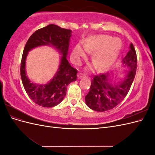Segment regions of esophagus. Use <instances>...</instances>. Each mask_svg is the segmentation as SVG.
<instances>
[{"mask_svg": "<svg viewBox=\"0 0 155 155\" xmlns=\"http://www.w3.org/2000/svg\"><path fill=\"white\" fill-rule=\"evenodd\" d=\"M86 76L85 74H84L83 73H82V72H79V73H78V78H83V77H85Z\"/></svg>", "mask_w": 155, "mask_h": 155, "instance_id": "1", "label": "esophagus"}]
</instances>
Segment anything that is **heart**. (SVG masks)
I'll return each mask as SVG.
<instances>
[{
  "label": "heart",
  "mask_w": 155,
  "mask_h": 155,
  "mask_svg": "<svg viewBox=\"0 0 155 155\" xmlns=\"http://www.w3.org/2000/svg\"><path fill=\"white\" fill-rule=\"evenodd\" d=\"M122 47V43L119 38H114L107 35H97L88 38L85 46L78 43L72 51L73 58L76 62L80 61L81 58L85 56L87 50L95 51L92 61L99 70L110 67L114 63Z\"/></svg>",
  "instance_id": "heart-1"
}]
</instances>
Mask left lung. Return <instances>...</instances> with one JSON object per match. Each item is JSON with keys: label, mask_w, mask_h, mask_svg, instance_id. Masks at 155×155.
I'll use <instances>...</instances> for the list:
<instances>
[{"label": "left lung", "mask_w": 155, "mask_h": 155, "mask_svg": "<svg viewBox=\"0 0 155 155\" xmlns=\"http://www.w3.org/2000/svg\"><path fill=\"white\" fill-rule=\"evenodd\" d=\"M122 63L124 67L130 69L123 81L114 83V77L109 73L94 76L90 91L85 96L86 104L91 109L98 112L110 110L120 104L127 95L134 81L137 66V55L132 43Z\"/></svg>", "instance_id": "8db88e82"}]
</instances>
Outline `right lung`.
I'll return each instance as SVG.
<instances>
[{"mask_svg":"<svg viewBox=\"0 0 155 155\" xmlns=\"http://www.w3.org/2000/svg\"><path fill=\"white\" fill-rule=\"evenodd\" d=\"M71 30L57 25H49L37 30L26 42L21 63V76L22 85L30 99L43 107H52L62 101L67 93V86L76 80L78 70L72 67L67 59ZM51 45L63 55L58 71L46 85H35L27 78L25 70V58L28 51L37 46Z\"/></svg>","mask_w":155,"mask_h":155,"instance_id":"add662e5","label":"right lung"}]
</instances>
